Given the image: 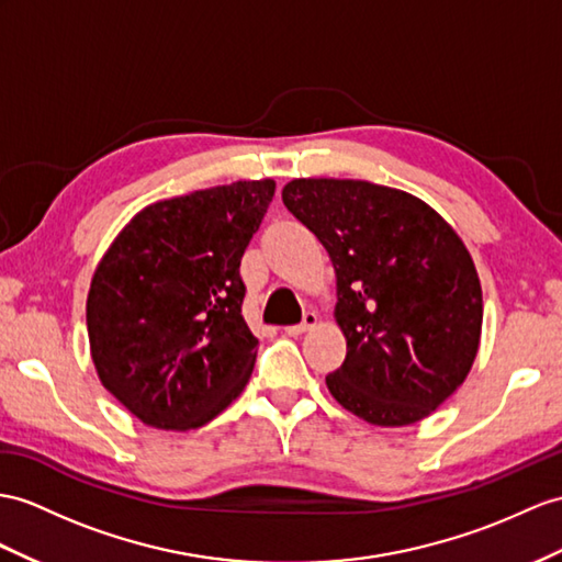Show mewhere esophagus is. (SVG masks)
Segmentation results:
<instances>
[{"label":"esophagus","instance_id":"obj_1","mask_svg":"<svg viewBox=\"0 0 562 562\" xmlns=\"http://www.w3.org/2000/svg\"><path fill=\"white\" fill-rule=\"evenodd\" d=\"M314 324H317V312H305L303 322L295 324V326H285V334H289V336H303L305 331H310Z\"/></svg>","mask_w":562,"mask_h":562}]
</instances>
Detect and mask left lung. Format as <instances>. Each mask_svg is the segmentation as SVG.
<instances>
[{"mask_svg":"<svg viewBox=\"0 0 562 562\" xmlns=\"http://www.w3.org/2000/svg\"><path fill=\"white\" fill-rule=\"evenodd\" d=\"M283 204L326 248L346 360L326 386L376 427H407L458 391L482 338L470 250L427 202L352 178H295Z\"/></svg>","mask_w":562,"mask_h":562,"instance_id":"1","label":"left lung"}]
</instances>
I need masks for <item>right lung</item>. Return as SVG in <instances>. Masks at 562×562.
<instances>
[{
	"mask_svg": "<svg viewBox=\"0 0 562 562\" xmlns=\"http://www.w3.org/2000/svg\"><path fill=\"white\" fill-rule=\"evenodd\" d=\"M277 183L236 181L147 204L92 273L86 319L102 386L147 427L188 431L250 381L240 257Z\"/></svg>",
	"mask_w": 562,
	"mask_h": 562,
	"instance_id": "right-lung-1",
	"label": "right lung"
}]
</instances>
